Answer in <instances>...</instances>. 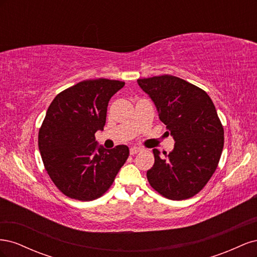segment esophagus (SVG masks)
Wrapping results in <instances>:
<instances>
[{
    "label": "esophagus",
    "mask_w": 257,
    "mask_h": 257,
    "mask_svg": "<svg viewBox=\"0 0 257 257\" xmlns=\"http://www.w3.org/2000/svg\"><path fill=\"white\" fill-rule=\"evenodd\" d=\"M141 151H142V148H138V147H132L131 149H130V153H131L132 155L137 154L138 152H141Z\"/></svg>",
    "instance_id": "34e87169"
}]
</instances>
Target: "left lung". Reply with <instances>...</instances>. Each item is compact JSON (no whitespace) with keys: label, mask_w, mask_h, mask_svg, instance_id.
<instances>
[{"label":"left lung","mask_w":257,"mask_h":257,"mask_svg":"<svg viewBox=\"0 0 257 257\" xmlns=\"http://www.w3.org/2000/svg\"><path fill=\"white\" fill-rule=\"evenodd\" d=\"M158 108L159 118L175 139L170 153L153 149L147 172L162 196L182 200L195 196L214 174L224 146V128L214 104L196 85L172 75L137 80Z\"/></svg>","instance_id":"left-lung-1"}]
</instances>
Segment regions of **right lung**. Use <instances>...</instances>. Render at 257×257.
Instances as JSON below:
<instances>
[{
	"mask_svg": "<svg viewBox=\"0 0 257 257\" xmlns=\"http://www.w3.org/2000/svg\"><path fill=\"white\" fill-rule=\"evenodd\" d=\"M124 82L105 78L80 81L60 92L38 132L45 169L65 196L90 201L103 196L127 160L125 145L97 147L96 131L104 130L109 99Z\"/></svg>",
	"mask_w": 257,
	"mask_h": 257,
	"instance_id": "1",
	"label": "right lung"
}]
</instances>
